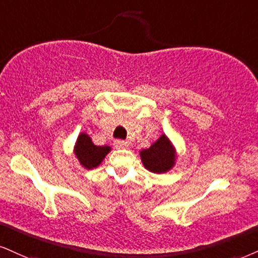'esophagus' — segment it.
I'll use <instances>...</instances> for the list:
<instances>
[{
  "label": "esophagus",
  "mask_w": 258,
  "mask_h": 258,
  "mask_svg": "<svg viewBox=\"0 0 258 258\" xmlns=\"http://www.w3.org/2000/svg\"><path fill=\"white\" fill-rule=\"evenodd\" d=\"M114 147L117 149H125L129 147V142L123 141V140H117V141H114Z\"/></svg>",
  "instance_id": "obj_1"
}]
</instances>
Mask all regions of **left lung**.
<instances>
[{
    "instance_id": "left-lung-1",
    "label": "left lung",
    "mask_w": 258,
    "mask_h": 258,
    "mask_svg": "<svg viewBox=\"0 0 258 258\" xmlns=\"http://www.w3.org/2000/svg\"><path fill=\"white\" fill-rule=\"evenodd\" d=\"M142 165L152 173H166L176 165L177 151L171 140L163 134L151 147L140 151Z\"/></svg>"
}]
</instances>
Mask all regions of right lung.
<instances>
[{
  "mask_svg": "<svg viewBox=\"0 0 258 258\" xmlns=\"http://www.w3.org/2000/svg\"><path fill=\"white\" fill-rule=\"evenodd\" d=\"M73 152L82 167L86 170H92L103 163L105 157L111 152V147L94 145L90 135L80 133L76 139Z\"/></svg>",
  "mask_w": 258,
  "mask_h": 258,
  "instance_id": "obj_1",
  "label": "right lung"
}]
</instances>
